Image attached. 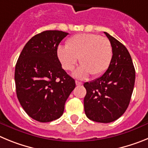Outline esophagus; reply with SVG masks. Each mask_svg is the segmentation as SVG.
Wrapping results in <instances>:
<instances>
[{
	"instance_id": "obj_1",
	"label": "esophagus",
	"mask_w": 148,
	"mask_h": 148,
	"mask_svg": "<svg viewBox=\"0 0 148 148\" xmlns=\"http://www.w3.org/2000/svg\"><path fill=\"white\" fill-rule=\"evenodd\" d=\"M75 84H76L77 86H81L82 85V82H78V81H75Z\"/></svg>"
}]
</instances>
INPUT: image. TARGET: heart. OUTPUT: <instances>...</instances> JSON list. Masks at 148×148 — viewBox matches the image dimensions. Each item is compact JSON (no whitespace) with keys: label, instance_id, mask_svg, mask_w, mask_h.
<instances>
[{"label":"heart","instance_id":"1","mask_svg":"<svg viewBox=\"0 0 148 148\" xmlns=\"http://www.w3.org/2000/svg\"><path fill=\"white\" fill-rule=\"evenodd\" d=\"M57 56L65 70H73L78 58L81 66L74 73L77 78L98 76L108 70L113 58V48L108 38L95 34L82 33L66 40V47L57 48Z\"/></svg>","mask_w":148,"mask_h":148}]
</instances>
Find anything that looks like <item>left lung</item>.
<instances>
[{"mask_svg": "<svg viewBox=\"0 0 148 148\" xmlns=\"http://www.w3.org/2000/svg\"><path fill=\"white\" fill-rule=\"evenodd\" d=\"M113 48V58L107 71L84 84L87 90L84 106L89 119L110 123L121 117L130 104L136 72L130 53L121 42L104 32Z\"/></svg>", "mask_w": 148, "mask_h": 148, "instance_id": "obj_1", "label": "left lung"}]
</instances>
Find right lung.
Listing matches in <instances>:
<instances>
[{
    "label": "right lung",
    "instance_id": "1",
    "mask_svg": "<svg viewBox=\"0 0 148 148\" xmlns=\"http://www.w3.org/2000/svg\"><path fill=\"white\" fill-rule=\"evenodd\" d=\"M67 35L58 30L35 35L24 46L16 63L17 97L28 116L40 122L60 118L75 87V80L63 70L56 53Z\"/></svg>",
    "mask_w": 148,
    "mask_h": 148
}]
</instances>
